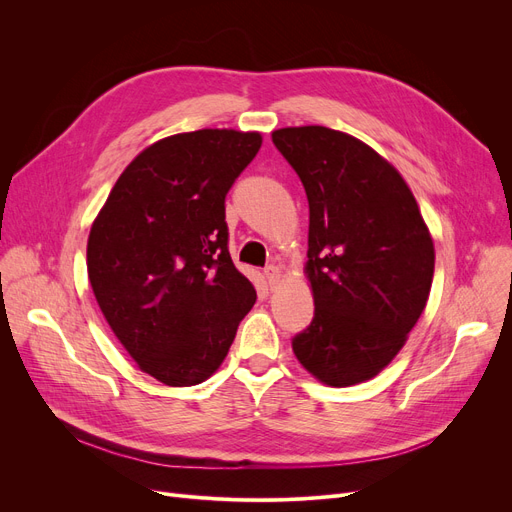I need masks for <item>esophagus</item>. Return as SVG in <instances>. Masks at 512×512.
<instances>
[{
    "label": "esophagus",
    "instance_id": "esophagus-1",
    "mask_svg": "<svg viewBox=\"0 0 512 512\" xmlns=\"http://www.w3.org/2000/svg\"><path fill=\"white\" fill-rule=\"evenodd\" d=\"M263 276H265V280H267V284H270L272 290L282 284V272H280V267H276V265H267L263 270Z\"/></svg>",
    "mask_w": 512,
    "mask_h": 512
}]
</instances>
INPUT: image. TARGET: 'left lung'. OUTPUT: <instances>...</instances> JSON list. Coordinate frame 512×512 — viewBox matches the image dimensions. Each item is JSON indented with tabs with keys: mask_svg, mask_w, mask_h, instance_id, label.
Here are the masks:
<instances>
[{
	"mask_svg": "<svg viewBox=\"0 0 512 512\" xmlns=\"http://www.w3.org/2000/svg\"><path fill=\"white\" fill-rule=\"evenodd\" d=\"M272 141L309 201L315 315L299 363L334 388L375 378L405 346L434 280V240L400 172L351 134L288 126Z\"/></svg>",
	"mask_w": 512,
	"mask_h": 512,
	"instance_id": "8db88e82",
	"label": "left lung"
}]
</instances>
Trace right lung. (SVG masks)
I'll use <instances>...</instances> for the list:
<instances>
[{
	"label": "right lung",
	"instance_id": "add662e5",
	"mask_svg": "<svg viewBox=\"0 0 512 512\" xmlns=\"http://www.w3.org/2000/svg\"><path fill=\"white\" fill-rule=\"evenodd\" d=\"M261 132L203 128L155 141L116 180L91 226L97 305L141 371L195 386L220 369L257 292L228 253L226 193Z\"/></svg>",
	"mask_w": 512,
	"mask_h": 512
}]
</instances>
